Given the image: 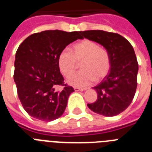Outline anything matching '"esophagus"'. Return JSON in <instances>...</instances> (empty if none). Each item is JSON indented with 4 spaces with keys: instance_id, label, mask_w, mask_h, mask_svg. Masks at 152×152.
I'll list each match as a JSON object with an SVG mask.
<instances>
[{
    "instance_id": "esophagus-1",
    "label": "esophagus",
    "mask_w": 152,
    "mask_h": 152,
    "mask_svg": "<svg viewBox=\"0 0 152 152\" xmlns=\"http://www.w3.org/2000/svg\"><path fill=\"white\" fill-rule=\"evenodd\" d=\"M74 89H75V91H83L85 90L84 88H78V87H75Z\"/></svg>"
}]
</instances>
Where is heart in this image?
I'll list each match as a JSON object with an SVG mask.
<instances>
[{
    "mask_svg": "<svg viewBox=\"0 0 152 152\" xmlns=\"http://www.w3.org/2000/svg\"><path fill=\"white\" fill-rule=\"evenodd\" d=\"M77 61L81 62V71L69 79L70 84L77 87H86L94 80H102L110 68V56L108 51L91 39H84L75 43L72 48V52L63 50L58 58L60 71L66 77H69L75 72Z\"/></svg>",
    "mask_w": 152,
    "mask_h": 152,
    "instance_id": "1",
    "label": "heart"
}]
</instances>
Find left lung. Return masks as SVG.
Wrapping results in <instances>:
<instances>
[{
  "label": "left lung",
  "mask_w": 152,
  "mask_h": 152,
  "mask_svg": "<svg viewBox=\"0 0 152 152\" xmlns=\"http://www.w3.org/2000/svg\"><path fill=\"white\" fill-rule=\"evenodd\" d=\"M84 38L103 45L110 56V69L94 89L97 100L88 107L105 116L121 113L133 100L137 88L139 64L135 51L128 40L118 33L103 30L81 32Z\"/></svg>",
  "instance_id": "8db88e82"
}]
</instances>
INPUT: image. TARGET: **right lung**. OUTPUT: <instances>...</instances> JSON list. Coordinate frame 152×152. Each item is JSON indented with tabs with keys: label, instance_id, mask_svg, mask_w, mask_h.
Segmentation results:
<instances>
[{
	"label": "right lung",
	"instance_id": "add662e5",
	"mask_svg": "<svg viewBox=\"0 0 152 152\" xmlns=\"http://www.w3.org/2000/svg\"><path fill=\"white\" fill-rule=\"evenodd\" d=\"M80 32L45 30L28 36L16 52L13 79L26 112L39 120L59 118L75 91L64 82L58 58L70 43L82 39Z\"/></svg>",
	"mask_w": 152,
	"mask_h": 152
}]
</instances>
